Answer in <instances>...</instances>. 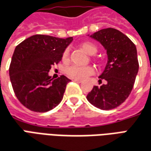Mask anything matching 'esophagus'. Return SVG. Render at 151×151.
I'll return each instance as SVG.
<instances>
[{
	"mask_svg": "<svg viewBox=\"0 0 151 151\" xmlns=\"http://www.w3.org/2000/svg\"><path fill=\"white\" fill-rule=\"evenodd\" d=\"M73 81L74 82H76V83H83L81 80H78V79H73Z\"/></svg>",
	"mask_w": 151,
	"mask_h": 151,
	"instance_id": "esophagus-1",
	"label": "esophagus"
}]
</instances>
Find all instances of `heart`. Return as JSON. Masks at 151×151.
<instances>
[{
    "mask_svg": "<svg viewBox=\"0 0 151 151\" xmlns=\"http://www.w3.org/2000/svg\"><path fill=\"white\" fill-rule=\"evenodd\" d=\"M80 47L83 49L85 52L90 55H93L97 52V48L94 46L93 44L91 42H83L80 44ZM62 60L64 62H67L68 60V50H66L64 51L63 55H62ZM95 72L93 67L91 66H85V67H80V66H76L73 65L70 66L69 68H67L66 73L67 75L73 79H78V80H83L86 78L88 76L92 75Z\"/></svg>",
    "mask_w": 151,
    "mask_h": 151,
    "instance_id": "b5f03b06",
    "label": "heart"
}]
</instances>
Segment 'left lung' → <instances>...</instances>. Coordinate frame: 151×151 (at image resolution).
I'll list each match as a JSON object with an SVG mask.
<instances>
[{
	"instance_id": "8db88e82",
	"label": "left lung",
	"mask_w": 151,
	"mask_h": 151,
	"mask_svg": "<svg viewBox=\"0 0 151 151\" xmlns=\"http://www.w3.org/2000/svg\"><path fill=\"white\" fill-rule=\"evenodd\" d=\"M104 46L108 61L99 82L102 86H94L86 99L96 108L109 110L119 106L128 97L133 88L139 69L137 52L134 43L115 28L101 29L90 36Z\"/></svg>"
}]
</instances>
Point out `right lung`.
Wrapping results in <instances>:
<instances>
[{
  "label": "right lung",
  "instance_id": "1",
  "mask_svg": "<svg viewBox=\"0 0 151 151\" xmlns=\"http://www.w3.org/2000/svg\"><path fill=\"white\" fill-rule=\"evenodd\" d=\"M73 37L59 38L33 35L15 47L9 73L14 94L22 105L32 111L47 112L63 99L71 80L61 75L53 79L48 73L62 59Z\"/></svg>",
  "mask_w": 151,
  "mask_h": 151
}]
</instances>
